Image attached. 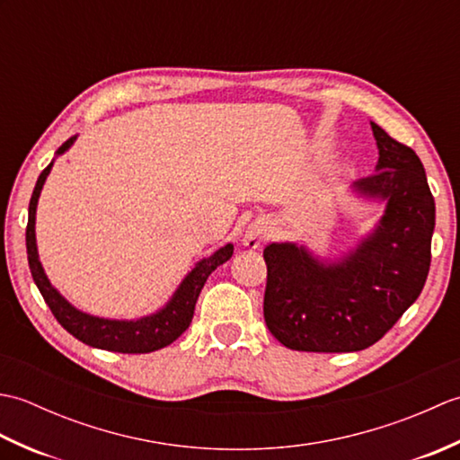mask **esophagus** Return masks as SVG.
<instances>
[{
  "mask_svg": "<svg viewBox=\"0 0 460 460\" xmlns=\"http://www.w3.org/2000/svg\"><path fill=\"white\" fill-rule=\"evenodd\" d=\"M270 231H272V227L267 221L252 223L251 227L247 229L245 237H243V243H245L249 249H259L262 243H265L270 237Z\"/></svg>",
  "mask_w": 460,
  "mask_h": 460,
  "instance_id": "obj_1",
  "label": "esophagus"
}]
</instances>
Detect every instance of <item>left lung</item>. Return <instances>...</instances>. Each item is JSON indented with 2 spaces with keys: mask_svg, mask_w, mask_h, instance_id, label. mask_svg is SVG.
I'll return each mask as SVG.
<instances>
[{
  "mask_svg": "<svg viewBox=\"0 0 460 460\" xmlns=\"http://www.w3.org/2000/svg\"><path fill=\"white\" fill-rule=\"evenodd\" d=\"M379 160L356 181L359 195L385 199L377 227L336 262L295 243H270L265 322L298 351H359L384 338L421 295L431 267L435 199L419 155L371 122Z\"/></svg>",
  "mask_w": 460,
  "mask_h": 460,
  "instance_id": "left-lung-1",
  "label": "left lung"
}]
</instances>
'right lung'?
<instances>
[{
	"instance_id": "obj_1",
	"label": "right lung",
	"mask_w": 460,
	"mask_h": 460,
	"mask_svg": "<svg viewBox=\"0 0 460 460\" xmlns=\"http://www.w3.org/2000/svg\"><path fill=\"white\" fill-rule=\"evenodd\" d=\"M75 138L76 136L68 138L61 148L57 150V154H63L71 148ZM51 168H53V162L47 165V168L41 172V175H39L31 201H29V221H27V231H25V243H27V261H29V269H31V277L35 280L39 292H41V296L45 298L47 306L51 308L57 322L68 332V334H73L76 340H81L83 344L109 349V351H120V354H150V351L170 346L172 341L178 340L191 324L195 302H198V296L205 285V280H208V277L215 269L223 265L225 261L231 259L233 245L229 243V245L215 251L211 257L199 261L190 275L183 279L180 288L173 292V296L170 298L168 305L155 312V314L144 316L138 320H109V318L84 314V312L76 310L73 305H68V302L53 288L37 255L35 211H37L39 195H41L43 183Z\"/></svg>"
}]
</instances>
